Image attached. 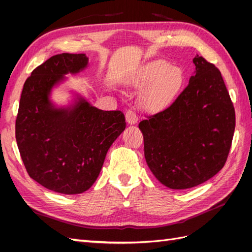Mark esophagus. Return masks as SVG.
<instances>
[{
	"label": "esophagus",
	"mask_w": 252,
	"mask_h": 252,
	"mask_svg": "<svg viewBox=\"0 0 252 252\" xmlns=\"http://www.w3.org/2000/svg\"><path fill=\"white\" fill-rule=\"evenodd\" d=\"M126 121H127V123L130 125L136 124V122H138V116H136L134 111L128 110L126 113Z\"/></svg>",
	"instance_id": "obj_1"
}]
</instances>
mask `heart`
Returning a JSON list of instances; mask_svg holds the SVG:
<instances>
[{
    "mask_svg": "<svg viewBox=\"0 0 252 252\" xmlns=\"http://www.w3.org/2000/svg\"><path fill=\"white\" fill-rule=\"evenodd\" d=\"M183 82V73L178 68L166 62H157L147 65L132 81L135 88L145 89L141 104L147 110H158L169 104L178 94Z\"/></svg>",
    "mask_w": 252,
    "mask_h": 252,
    "instance_id": "obj_1",
    "label": "heart"
}]
</instances>
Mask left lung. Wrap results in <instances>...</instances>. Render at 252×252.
I'll use <instances>...</instances> for the list:
<instances>
[{"instance_id": "left-lung-1", "label": "left lung", "mask_w": 252, "mask_h": 252, "mask_svg": "<svg viewBox=\"0 0 252 252\" xmlns=\"http://www.w3.org/2000/svg\"><path fill=\"white\" fill-rule=\"evenodd\" d=\"M192 62L195 70L186 88L139 124L150 171L175 190L200 185L223 168L235 128L234 108L220 70L197 55Z\"/></svg>"}]
</instances>
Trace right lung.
Returning a JSON list of instances; mask_svg holds the SVG:
<instances>
[{"instance_id": "obj_1", "label": "right lung", "mask_w": 252, "mask_h": 252, "mask_svg": "<svg viewBox=\"0 0 252 252\" xmlns=\"http://www.w3.org/2000/svg\"><path fill=\"white\" fill-rule=\"evenodd\" d=\"M85 53L53 56L32 71L21 94L16 139L29 177L51 191L85 192L96 181L106 155L125 130L120 110L104 111L85 95L70 90V100L60 105L53 93L67 74L86 69Z\"/></svg>"}]
</instances>
